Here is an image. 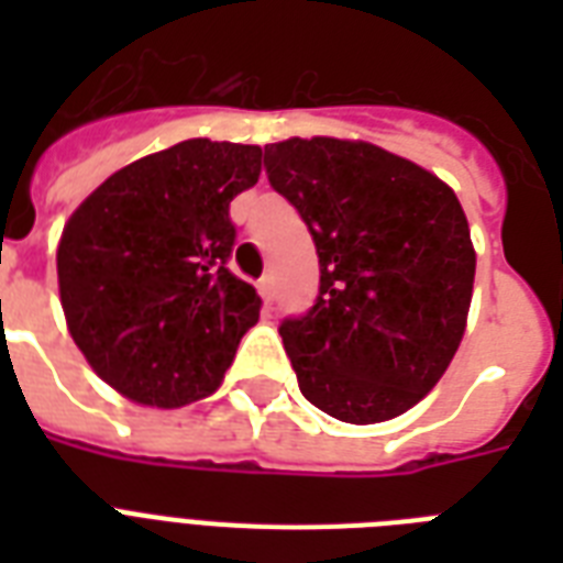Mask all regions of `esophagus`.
I'll return each mask as SVG.
<instances>
[{
    "instance_id": "obj_1",
    "label": "esophagus",
    "mask_w": 563,
    "mask_h": 563,
    "mask_svg": "<svg viewBox=\"0 0 563 563\" xmlns=\"http://www.w3.org/2000/svg\"><path fill=\"white\" fill-rule=\"evenodd\" d=\"M256 291H260V298H263L265 303H272V300H274V277H272V274H265L263 280H256Z\"/></svg>"
}]
</instances>
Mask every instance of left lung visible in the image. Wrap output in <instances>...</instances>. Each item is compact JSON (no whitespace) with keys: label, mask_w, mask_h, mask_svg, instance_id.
Here are the masks:
<instances>
[{"label":"left lung","mask_w":563,"mask_h":563,"mask_svg":"<svg viewBox=\"0 0 563 563\" xmlns=\"http://www.w3.org/2000/svg\"><path fill=\"white\" fill-rule=\"evenodd\" d=\"M265 175L300 212L321 268L307 316L280 324L300 394L344 423L423 400L471 309V228L455 192L411 161L333 136L265 145Z\"/></svg>","instance_id":"8db88e82"}]
</instances>
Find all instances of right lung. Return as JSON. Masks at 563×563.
Masks as SVG:
<instances>
[{
    "label": "right lung",
    "instance_id": "right-lung-1",
    "mask_svg": "<svg viewBox=\"0 0 563 563\" xmlns=\"http://www.w3.org/2000/svg\"><path fill=\"white\" fill-rule=\"evenodd\" d=\"M260 145L187 140L110 175L66 221V324L119 394L161 409L201 400L260 321L256 289L228 268L230 201L260 180Z\"/></svg>",
    "mask_w": 563,
    "mask_h": 563
}]
</instances>
